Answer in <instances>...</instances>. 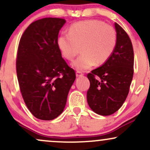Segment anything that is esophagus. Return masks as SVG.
<instances>
[{"label":"esophagus","mask_w":150,"mask_h":150,"mask_svg":"<svg viewBox=\"0 0 150 150\" xmlns=\"http://www.w3.org/2000/svg\"><path fill=\"white\" fill-rule=\"evenodd\" d=\"M76 76H77V77L83 76V73H82L81 71H79V70H77V71H76Z\"/></svg>","instance_id":"34e87169"}]
</instances>
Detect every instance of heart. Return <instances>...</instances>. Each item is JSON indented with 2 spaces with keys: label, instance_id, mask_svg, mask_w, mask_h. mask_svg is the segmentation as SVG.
Returning a JSON list of instances; mask_svg holds the SVG:
<instances>
[{
  "label": "heart",
  "instance_id": "obj_1",
  "mask_svg": "<svg viewBox=\"0 0 150 150\" xmlns=\"http://www.w3.org/2000/svg\"><path fill=\"white\" fill-rule=\"evenodd\" d=\"M116 44L114 28L97 20L75 22L69 27V33H62L58 39V48L68 61L74 59L81 47L82 53L73 63L80 70L104 64L112 56Z\"/></svg>",
  "mask_w": 150,
  "mask_h": 150
}]
</instances>
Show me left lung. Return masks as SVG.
<instances>
[{"instance_id":"obj_1","label":"left lung","mask_w":150,"mask_h":150,"mask_svg":"<svg viewBox=\"0 0 150 150\" xmlns=\"http://www.w3.org/2000/svg\"><path fill=\"white\" fill-rule=\"evenodd\" d=\"M117 44L112 56L101 67L87 74L90 87L87 99L89 107L101 116H109L121 107L133 77L134 52L125 31L114 23Z\"/></svg>"}]
</instances>
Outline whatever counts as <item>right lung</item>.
I'll return each mask as SVG.
<instances>
[{
    "instance_id": "add662e5",
    "label": "right lung",
    "mask_w": 150,
    "mask_h": 150,
    "mask_svg": "<svg viewBox=\"0 0 150 150\" xmlns=\"http://www.w3.org/2000/svg\"><path fill=\"white\" fill-rule=\"evenodd\" d=\"M65 20L46 18L29 25L19 43L16 71L26 106L38 119L51 120L63 112L75 70L62 58L58 36Z\"/></svg>"
}]
</instances>
